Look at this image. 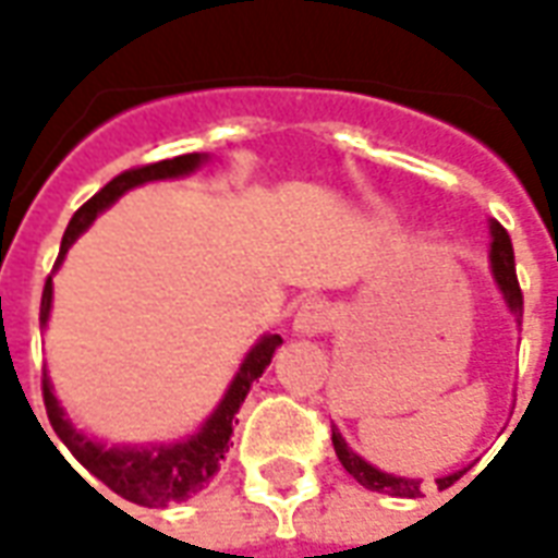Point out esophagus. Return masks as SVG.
Here are the masks:
<instances>
[{"mask_svg":"<svg viewBox=\"0 0 558 558\" xmlns=\"http://www.w3.org/2000/svg\"><path fill=\"white\" fill-rule=\"evenodd\" d=\"M328 326H331V314H328V304L319 302V299H307V302H302V307L295 311V319H292V328H295L302 338H316V335H323Z\"/></svg>","mask_w":558,"mask_h":558,"instance_id":"34e87169","label":"esophagus"}]
</instances>
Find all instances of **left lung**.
Segmentation results:
<instances>
[{
  "instance_id": "obj_1",
  "label": "left lung",
  "mask_w": 558,
  "mask_h": 558,
  "mask_svg": "<svg viewBox=\"0 0 558 558\" xmlns=\"http://www.w3.org/2000/svg\"><path fill=\"white\" fill-rule=\"evenodd\" d=\"M490 235H493V242H490L493 278H496V287H499V292H502L508 311H511V314L517 316V323H520V316H523V292H520V283H517L514 247H511V239H508V232H505V227L499 223V220H490ZM331 442H335V454H338V460L343 463V469H347V472H350L352 478L359 481L362 487H367V490L388 493V496H398V499H418L421 496L418 478L391 475V472H383V469H376L374 463H367L364 457L355 454L350 445H347V439L340 436L338 427H331ZM466 469L436 478L439 490H445V487H451L454 481L463 478V475H466Z\"/></svg>"
}]
</instances>
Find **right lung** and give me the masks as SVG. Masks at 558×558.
I'll return each mask as SVG.
<instances>
[{
  "instance_id": "right-lung-1",
  "label": "right lung",
  "mask_w": 558,
  "mask_h": 558,
  "mask_svg": "<svg viewBox=\"0 0 558 558\" xmlns=\"http://www.w3.org/2000/svg\"><path fill=\"white\" fill-rule=\"evenodd\" d=\"M208 155L191 151V155H179V158L158 160V163H146L137 170H125L122 175H116L113 182H107L92 196L89 203L77 208V215L68 223L65 235H62V247H59V259L56 268L62 266L68 247L77 242V235L89 230V223L104 208H110L119 196L146 182H160V179H179L194 172L196 167H203ZM50 304H53V278H47L41 295V326H47L50 319ZM280 335H263L256 340L251 352L244 355L239 374L232 376L227 395L220 400L215 412L208 415L199 430L187 439L170 445H104L98 439H92L83 430H77L65 410L59 407V400L53 395V386L44 374V407H47V418L53 424L56 436L65 442L71 454L77 457V463L86 472H92L95 478L104 481L113 493H119L128 502L146 505V508H163L170 502H184L191 499L194 493L206 487L211 475L218 472L223 463V454L230 451V436L232 424H235V412L247 398V391L254 386L256 379L263 376L271 355L278 350ZM59 451V448H56Z\"/></svg>"
}]
</instances>
